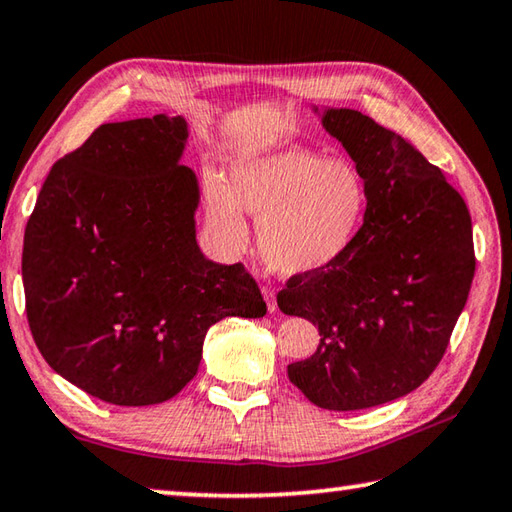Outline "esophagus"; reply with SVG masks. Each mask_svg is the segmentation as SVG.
Listing matches in <instances>:
<instances>
[{
  "label": "esophagus",
  "mask_w": 512,
  "mask_h": 512,
  "mask_svg": "<svg viewBox=\"0 0 512 512\" xmlns=\"http://www.w3.org/2000/svg\"><path fill=\"white\" fill-rule=\"evenodd\" d=\"M262 296H264V300H266V307H268V311H273L277 309V300H275V291L273 289H268V287H264L262 289Z\"/></svg>",
  "instance_id": "obj_1"
}]
</instances>
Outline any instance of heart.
Wrapping results in <instances>:
<instances>
[{
  "mask_svg": "<svg viewBox=\"0 0 512 512\" xmlns=\"http://www.w3.org/2000/svg\"><path fill=\"white\" fill-rule=\"evenodd\" d=\"M205 223L223 253L239 255L257 219V246L284 277L325 271L350 253L366 221L368 192L361 173L343 160H325L298 146L239 151L228 180L203 187Z\"/></svg>",
  "mask_w": 512,
  "mask_h": 512,
  "instance_id": "b5f03b06",
  "label": "heart"
}]
</instances>
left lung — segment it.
I'll use <instances>...</instances> for the list:
<instances>
[{
  "label": "left lung",
  "instance_id": "1",
  "mask_svg": "<svg viewBox=\"0 0 512 512\" xmlns=\"http://www.w3.org/2000/svg\"><path fill=\"white\" fill-rule=\"evenodd\" d=\"M311 110L361 173L368 210L341 262L277 293L282 314L320 334L318 350L287 372L320 409H370L415 391L443 359L472 287V219L402 135L359 110Z\"/></svg>",
  "mask_w": 512,
  "mask_h": 512
}]
</instances>
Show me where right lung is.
Wrapping results in <instances>:
<instances>
[{"mask_svg": "<svg viewBox=\"0 0 512 512\" xmlns=\"http://www.w3.org/2000/svg\"><path fill=\"white\" fill-rule=\"evenodd\" d=\"M187 142L185 117L99 126L51 167L24 232L33 341L51 370L108 404L171 400L194 379L207 329L266 314L246 268L198 246Z\"/></svg>", "mask_w": 512, "mask_h": 512, "instance_id": "obj_1", "label": "right lung"}]
</instances>
